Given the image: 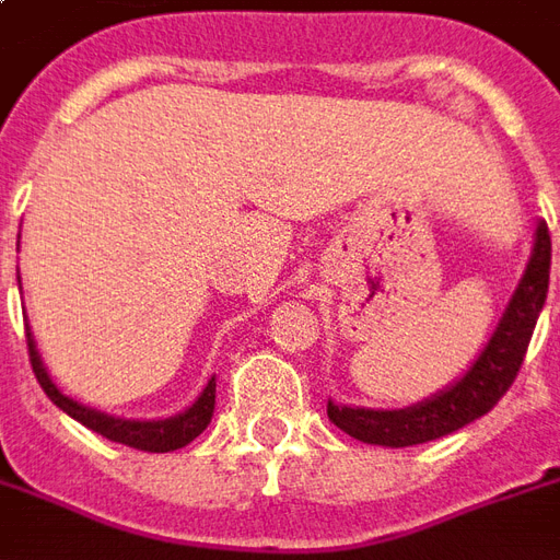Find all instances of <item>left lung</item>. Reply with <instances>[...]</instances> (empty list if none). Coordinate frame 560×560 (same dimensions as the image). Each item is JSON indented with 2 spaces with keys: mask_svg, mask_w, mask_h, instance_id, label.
<instances>
[{
  "mask_svg": "<svg viewBox=\"0 0 560 560\" xmlns=\"http://www.w3.org/2000/svg\"><path fill=\"white\" fill-rule=\"evenodd\" d=\"M549 267H552V236L546 221H537L528 267L506 305L504 317L498 320L492 339L482 348L480 357L453 387L401 411L345 408L327 401L329 422L363 444L413 446L429 444L434 438H444L468 422L480 420L482 413H489L498 405L522 369L530 332L537 327L549 291Z\"/></svg>",
  "mask_w": 560,
  "mask_h": 560,
  "instance_id": "left-lung-1",
  "label": "left lung"
}]
</instances>
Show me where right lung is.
<instances>
[{
	"label": "right lung",
	"instance_id": "add662e5",
	"mask_svg": "<svg viewBox=\"0 0 560 560\" xmlns=\"http://www.w3.org/2000/svg\"><path fill=\"white\" fill-rule=\"evenodd\" d=\"M26 348H30V363L32 372L38 377V384L47 393V399L54 401L56 408H62L68 417H74L78 422H83L86 429L98 432L107 441H116V444L135 446V450H143V453H171V450H179V446L191 444L197 434L203 432L212 420V411H215V377L209 381L207 389L200 393V399L188 408V411L176 413L171 420H119V417H107V413L95 411V408H86L80 401L62 396L56 384L47 375L42 357L35 351V339H32V329L26 327Z\"/></svg>",
	"mask_w": 560,
	"mask_h": 560
}]
</instances>
